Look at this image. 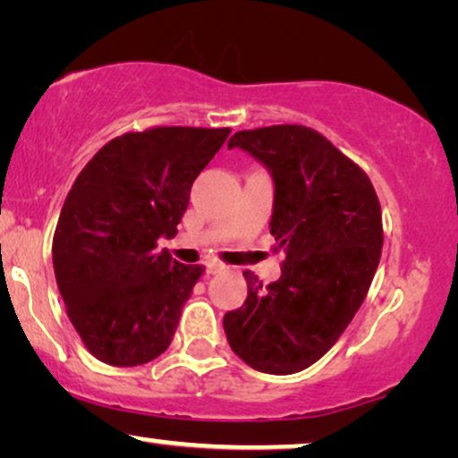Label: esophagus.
Returning a JSON list of instances; mask_svg holds the SVG:
<instances>
[{
	"label": "esophagus",
	"instance_id": "1",
	"mask_svg": "<svg viewBox=\"0 0 458 458\" xmlns=\"http://www.w3.org/2000/svg\"><path fill=\"white\" fill-rule=\"evenodd\" d=\"M221 271H225L223 262H218V260H208V262H206V275H216V273H221Z\"/></svg>",
	"mask_w": 458,
	"mask_h": 458
}]
</instances>
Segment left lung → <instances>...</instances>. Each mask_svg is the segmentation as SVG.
<instances>
[{"mask_svg": "<svg viewBox=\"0 0 458 458\" xmlns=\"http://www.w3.org/2000/svg\"><path fill=\"white\" fill-rule=\"evenodd\" d=\"M227 146L271 174L268 227L285 262L268 285L243 273L248 298L223 317L225 335L256 371L298 373L334 346L367 296L384 246L377 193L362 168L302 124L240 131Z\"/></svg>", "mask_w": 458, "mask_h": 458, "instance_id": "8db88e82", "label": "left lung"}]
</instances>
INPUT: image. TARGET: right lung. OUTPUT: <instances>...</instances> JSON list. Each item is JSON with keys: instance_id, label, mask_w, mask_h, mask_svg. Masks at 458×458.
<instances>
[{"instance_id": "right-lung-1", "label": "right lung", "mask_w": 458, "mask_h": 458, "mask_svg": "<svg viewBox=\"0 0 458 458\" xmlns=\"http://www.w3.org/2000/svg\"><path fill=\"white\" fill-rule=\"evenodd\" d=\"M231 129L156 127L106 143L74 181L52 259L68 318L106 365L137 367L171 346L204 268L181 265L177 233L191 185Z\"/></svg>"}]
</instances>
